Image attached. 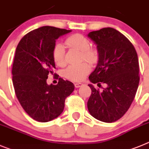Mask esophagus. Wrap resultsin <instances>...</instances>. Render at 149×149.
Returning a JSON list of instances; mask_svg holds the SVG:
<instances>
[{"mask_svg":"<svg viewBox=\"0 0 149 149\" xmlns=\"http://www.w3.org/2000/svg\"><path fill=\"white\" fill-rule=\"evenodd\" d=\"M74 85H75V88H80V87L83 86L84 84H81V83H75Z\"/></svg>","mask_w":149,"mask_h":149,"instance_id":"esophagus-1","label":"esophagus"}]
</instances>
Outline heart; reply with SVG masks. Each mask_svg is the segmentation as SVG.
Returning <instances> with one entry per match:
<instances>
[{"instance_id": "obj_1", "label": "heart", "mask_w": 149, "mask_h": 149, "mask_svg": "<svg viewBox=\"0 0 149 149\" xmlns=\"http://www.w3.org/2000/svg\"><path fill=\"white\" fill-rule=\"evenodd\" d=\"M65 43L70 47L81 52V59L94 64L99 59L97 49L91 47V41L85 36L81 34H74L69 36ZM65 50L61 44H56L53 49V61L58 66L65 65ZM91 68L88 62H83L80 65H72L65 70V76L69 80L80 81L84 79L90 73Z\"/></svg>"}]
</instances>
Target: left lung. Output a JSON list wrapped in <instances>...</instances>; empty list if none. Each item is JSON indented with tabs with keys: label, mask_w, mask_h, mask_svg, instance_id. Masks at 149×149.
<instances>
[{
	"label": "left lung",
	"mask_w": 149,
	"mask_h": 149,
	"mask_svg": "<svg viewBox=\"0 0 149 149\" xmlns=\"http://www.w3.org/2000/svg\"><path fill=\"white\" fill-rule=\"evenodd\" d=\"M88 36L99 53L97 66L89 80L107 84L102 92L88 84L91 89L88 111L96 120L113 123L126 113L136 95L140 81L137 53L131 41L113 28H102Z\"/></svg>",
	"instance_id": "8db88e82"
}]
</instances>
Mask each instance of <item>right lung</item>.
I'll use <instances>...</instances> for the list:
<instances>
[{
    "mask_svg": "<svg viewBox=\"0 0 149 149\" xmlns=\"http://www.w3.org/2000/svg\"><path fill=\"white\" fill-rule=\"evenodd\" d=\"M71 30L45 26L25 35L18 43L13 65V82L20 104L33 120L51 121L64 111L65 99L74 84L58 79V84H47L49 73L56 68L53 49L56 40Z\"/></svg>",
    "mask_w": 149,
    "mask_h": 149,
    "instance_id": "add662e5",
    "label": "right lung"
}]
</instances>
